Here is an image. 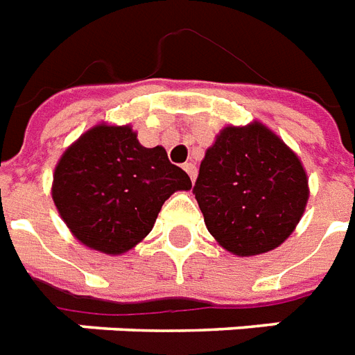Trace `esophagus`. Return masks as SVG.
<instances>
[{
  "label": "esophagus",
  "mask_w": 355,
  "mask_h": 355,
  "mask_svg": "<svg viewBox=\"0 0 355 355\" xmlns=\"http://www.w3.org/2000/svg\"><path fill=\"white\" fill-rule=\"evenodd\" d=\"M184 171L188 173L189 178H191V182L196 180V177H197V166H196V164H191V162H189V164H184Z\"/></svg>",
  "instance_id": "34e87169"
}]
</instances>
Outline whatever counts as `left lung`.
Wrapping results in <instances>:
<instances>
[{"label":"left lung","mask_w":355,"mask_h":355,"mask_svg":"<svg viewBox=\"0 0 355 355\" xmlns=\"http://www.w3.org/2000/svg\"><path fill=\"white\" fill-rule=\"evenodd\" d=\"M208 232L234 255H261L291 236L307 205L302 162L261 123L227 126L193 186Z\"/></svg>","instance_id":"8db88e82"}]
</instances>
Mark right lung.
I'll use <instances>...</instances> for the list:
<instances>
[{
  "mask_svg": "<svg viewBox=\"0 0 355 355\" xmlns=\"http://www.w3.org/2000/svg\"><path fill=\"white\" fill-rule=\"evenodd\" d=\"M189 188L166 148H145L130 126L100 124L61 156L51 197L80 242L121 255L153 231L171 193Z\"/></svg>",
  "mask_w": 355,
  "mask_h": 355,
  "instance_id": "1",
  "label": "right lung"
}]
</instances>
